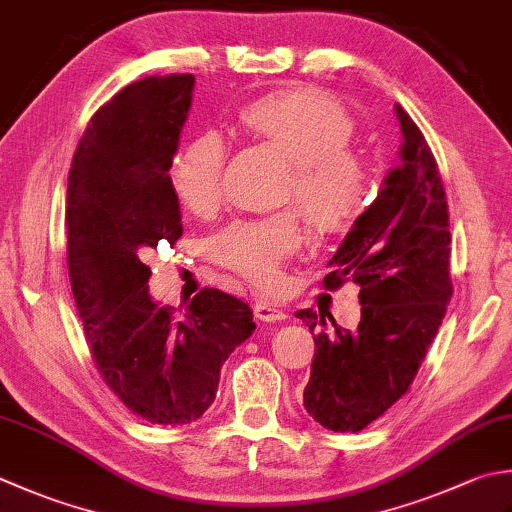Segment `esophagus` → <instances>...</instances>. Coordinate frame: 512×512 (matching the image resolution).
Here are the masks:
<instances>
[{"instance_id": "1", "label": "esophagus", "mask_w": 512, "mask_h": 512, "mask_svg": "<svg viewBox=\"0 0 512 512\" xmlns=\"http://www.w3.org/2000/svg\"><path fill=\"white\" fill-rule=\"evenodd\" d=\"M253 313L257 319H262V322H279V319H286V310L273 302H266V299L255 304Z\"/></svg>"}]
</instances>
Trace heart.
<instances>
[{"mask_svg": "<svg viewBox=\"0 0 512 512\" xmlns=\"http://www.w3.org/2000/svg\"><path fill=\"white\" fill-rule=\"evenodd\" d=\"M239 122L259 142L288 159L284 202L295 199L319 230H342L362 213L370 193L368 166L348 144L355 122L346 108L315 88H290L246 104ZM226 144L217 133H202L175 155L170 186L182 206L210 213L222 197ZM302 246L295 213L239 219L210 242L219 264L250 284L270 288L282 282V266Z\"/></svg>", "mask_w": 512, "mask_h": 512, "instance_id": "1", "label": "heart"}]
</instances>
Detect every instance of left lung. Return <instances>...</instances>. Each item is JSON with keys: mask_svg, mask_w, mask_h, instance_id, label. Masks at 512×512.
<instances>
[{"mask_svg": "<svg viewBox=\"0 0 512 512\" xmlns=\"http://www.w3.org/2000/svg\"><path fill=\"white\" fill-rule=\"evenodd\" d=\"M402 164L388 170L373 204L355 219L330 259L326 288L355 282L362 319L355 330L326 326L313 308L295 313L317 330L304 388L306 413L335 433L373 424L413 384L453 295L448 204L422 130L395 104Z\"/></svg>", "mask_w": 512, "mask_h": 512, "instance_id": "8db88e82", "label": "left lung"}]
</instances>
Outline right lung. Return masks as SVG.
<instances>
[{
	"label": "right lung",
	"mask_w": 512,
	"mask_h": 512,
	"mask_svg": "<svg viewBox=\"0 0 512 512\" xmlns=\"http://www.w3.org/2000/svg\"><path fill=\"white\" fill-rule=\"evenodd\" d=\"M193 88V75H155L119 90L90 119L68 173V277L90 353L108 388L162 426L206 413L228 355L255 330L250 306L217 288L179 317L148 293L142 257L184 230L168 170Z\"/></svg>",
	"instance_id": "1"
}]
</instances>
